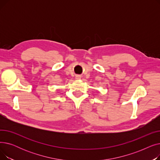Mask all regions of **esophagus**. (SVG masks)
<instances>
[{"instance_id":"obj_1","label":"esophagus","mask_w":160,"mask_h":160,"mask_svg":"<svg viewBox=\"0 0 160 160\" xmlns=\"http://www.w3.org/2000/svg\"><path fill=\"white\" fill-rule=\"evenodd\" d=\"M80 76H79V75H77V76H76V79H80Z\"/></svg>"}]
</instances>
